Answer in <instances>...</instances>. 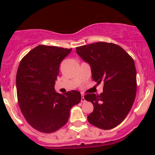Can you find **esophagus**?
I'll use <instances>...</instances> for the list:
<instances>
[{"label": "esophagus", "mask_w": 155, "mask_h": 155, "mask_svg": "<svg viewBox=\"0 0 155 155\" xmlns=\"http://www.w3.org/2000/svg\"><path fill=\"white\" fill-rule=\"evenodd\" d=\"M81 103H84V102H85V99H84V95H83V94H81Z\"/></svg>", "instance_id": "esophagus-1"}]
</instances>
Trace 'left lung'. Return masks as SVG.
<instances>
[{
	"label": "left lung",
	"instance_id": "1",
	"mask_svg": "<svg viewBox=\"0 0 155 155\" xmlns=\"http://www.w3.org/2000/svg\"><path fill=\"white\" fill-rule=\"evenodd\" d=\"M76 51L90 64L92 79L104 83L100 95L87 94L93 111L87 117L90 124L103 130L119 125L132 108L136 95V69L134 60L117 44L106 42L81 46Z\"/></svg>",
	"mask_w": 155,
	"mask_h": 155
}]
</instances>
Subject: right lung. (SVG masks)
I'll list each match as a JSON object with an SVG mask.
<instances>
[{"label":"right lung","mask_w":155,"mask_h":155,"mask_svg":"<svg viewBox=\"0 0 155 155\" xmlns=\"http://www.w3.org/2000/svg\"><path fill=\"white\" fill-rule=\"evenodd\" d=\"M72 49L39 45L21 60L16 76L19 108L28 124L44 133L58 130L67 123L73 106L79 104L81 94H65L54 90L60 65Z\"/></svg>","instance_id":"add662e5"}]
</instances>
